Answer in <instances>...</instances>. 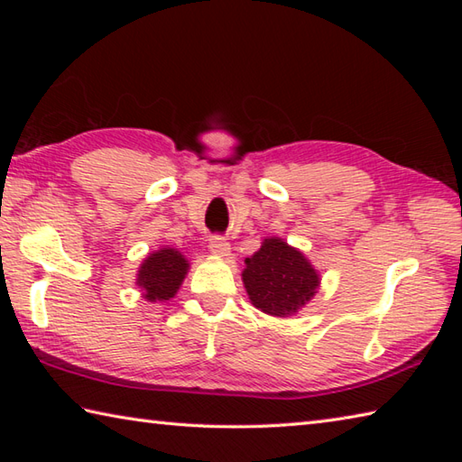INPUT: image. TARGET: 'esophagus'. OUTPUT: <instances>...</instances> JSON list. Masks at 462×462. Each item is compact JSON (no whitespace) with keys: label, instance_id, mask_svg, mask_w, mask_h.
Returning <instances> with one entry per match:
<instances>
[{"label":"esophagus","instance_id":"obj_1","mask_svg":"<svg viewBox=\"0 0 462 462\" xmlns=\"http://www.w3.org/2000/svg\"><path fill=\"white\" fill-rule=\"evenodd\" d=\"M208 248H210V252L214 254V256H228L230 244L226 242V238H222V236H210Z\"/></svg>","mask_w":462,"mask_h":462}]
</instances>
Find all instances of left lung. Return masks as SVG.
<instances>
[{
	"instance_id": "1",
	"label": "left lung",
	"mask_w": 462,
	"mask_h": 462,
	"mask_svg": "<svg viewBox=\"0 0 462 462\" xmlns=\"http://www.w3.org/2000/svg\"><path fill=\"white\" fill-rule=\"evenodd\" d=\"M242 282L258 310L268 316L288 318L316 296L319 273L300 250L282 238H266L262 248L246 258Z\"/></svg>"
}]
</instances>
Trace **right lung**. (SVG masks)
Instances as JSON below:
<instances>
[{
  "instance_id": "1",
  "label": "right lung",
  "mask_w": 462,
  "mask_h": 462,
  "mask_svg": "<svg viewBox=\"0 0 462 462\" xmlns=\"http://www.w3.org/2000/svg\"><path fill=\"white\" fill-rule=\"evenodd\" d=\"M189 260L179 250L161 248L141 263L136 273V286L143 288V296L149 301H166L174 298L189 272Z\"/></svg>"
}]
</instances>
